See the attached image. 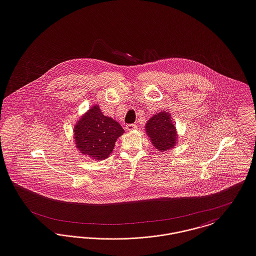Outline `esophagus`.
<instances>
[{
  "instance_id": "esophagus-1",
  "label": "esophagus",
  "mask_w": 256,
  "mask_h": 256,
  "mask_svg": "<svg viewBox=\"0 0 256 256\" xmlns=\"http://www.w3.org/2000/svg\"><path fill=\"white\" fill-rule=\"evenodd\" d=\"M125 129H126L127 131H133V130H136V129H137V125H136V124H128V125H126Z\"/></svg>"
}]
</instances>
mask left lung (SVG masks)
<instances>
[{
	"label": "left lung",
	"mask_w": 256,
	"mask_h": 256,
	"mask_svg": "<svg viewBox=\"0 0 256 256\" xmlns=\"http://www.w3.org/2000/svg\"><path fill=\"white\" fill-rule=\"evenodd\" d=\"M170 112H160L150 117L146 124V133L150 142L160 152L173 148L178 142V133Z\"/></svg>",
	"instance_id": "obj_1"
}]
</instances>
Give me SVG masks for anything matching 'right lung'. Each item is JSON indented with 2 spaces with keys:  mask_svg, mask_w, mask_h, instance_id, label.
I'll list each match as a JSON object with an SVG mask.
<instances>
[{
  "mask_svg": "<svg viewBox=\"0 0 256 256\" xmlns=\"http://www.w3.org/2000/svg\"><path fill=\"white\" fill-rule=\"evenodd\" d=\"M73 132L75 146L80 154L102 160L112 154L124 129L116 120L106 116L100 106L94 104L75 123Z\"/></svg>",
  "mask_w": 256,
  "mask_h": 256,
  "instance_id": "obj_1",
  "label": "right lung"
}]
</instances>
